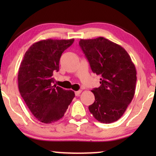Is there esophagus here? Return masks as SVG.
<instances>
[{
    "instance_id": "obj_1",
    "label": "esophagus",
    "mask_w": 156,
    "mask_h": 156,
    "mask_svg": "<svg viewBox=\"0 0 156 156\" xmlns=\"http://www.w3.org/2000/svg\"><path fill=\"white\" fill-rule=\"evenodd\" d=\"M81 93H82V90L76 91H75V95L76 96H80V94Z\"/></svg>"
}]
</instances>
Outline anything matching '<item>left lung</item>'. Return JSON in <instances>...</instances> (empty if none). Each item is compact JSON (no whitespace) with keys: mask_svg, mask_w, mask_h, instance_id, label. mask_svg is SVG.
<instances>
[{"mask_svg":"<svg viewBox=\"0 0 156 156\" xmlns=\"http://www.w3.org/2000/svg\"><path fill=\"white\" fill-rule=\"evenodd\" d=\"M80 46L92 72L101 76V86L91 90L95 101L89 112L101 123L116 121L135 94V65L124 48L104 37L81 39Z\"/></svg>","mask_w":156,"mask_h":156,"instance_id":"obj_1","label":"left lung"}]
</instances>
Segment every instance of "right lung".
I'll return each mask as SVG.
<instances>
[{
  "mask_svg": "<svg viewBox=\"0 0 156 156\" xmlns=\"http://www.w3.org/2000/svg\"><path fill=\"white\" fill-rule=\"evenodd\" d=\"M74 39H47L35 42L26 51L18 70L21 97L38 121L52 123L62 118L74 92L54 83L53 72L59 71L61 55Z\"/></svg>",
  "mask_w": 156,
  "mask_h": 156,
  "instance_id": "add662e5",
  "label": "right lung"
}]
</instances>
